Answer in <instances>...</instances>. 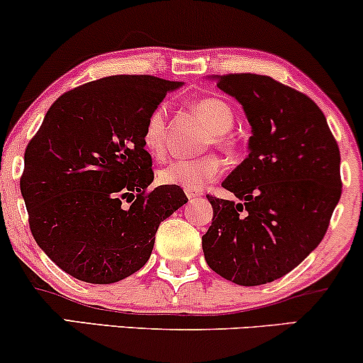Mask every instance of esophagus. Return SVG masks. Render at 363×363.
I'll use <instances>...</instances> for the list:
<instances>
[{
  "label": "esophagus",
  "instance_id": "1",
  "mask_svg": "<svg viewBox=\"0 0 363 363\" xmlns=\"http://www.w3.org/2000/svg\"><path fill=\"white\" fill-rule=\"evenodd\" d=\"M186 196H187V199H191V201H193V199H196V198H198V193H193V191H187V193H186Z\"/></svg>",
  "mask_w": 363,
  "mask_h": 363
}]
</instances>
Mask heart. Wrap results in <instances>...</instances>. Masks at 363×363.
I'll return each mask as SVG.
<instances>
[{"label": "heart", "instance_id": "1", "mask_svg": "<svg viewBox=\"0 0 363 363\" xmlns=\"http://www.w3.org/2000/svg\"><path fill=\"white\" fill-rule=\"evenodd\" d=\"M194 111L206 121L211 137L209 140L218 148L233 145L230 130L233 126L235 115L228 103L220 98H201L194 101ZM165 118L164 106H155L147 116L143 126V147L150 155L164 157L165 154ZM221 160L215 154H208L198 159H177L159 170V181L165 186H177L186 191H201L208 182L220 176Z\"/></svg>", "mask_w": 363, "mask_h": 363}]
</instances>
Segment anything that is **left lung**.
Returning <instances> with one entry per match:
<instances>
[{
	"label": "left lung",
	"mask_w": 363,
	"mask_h": 363,
	"mask_svg": "<svg viewBox=\"0 0 363 363\" xmlns=\"http://www.w3.org/2000/svg\"><path fill=\"white\" fill-rule=\"evenodd\" d=\"M242 104L248 155L223 181L237 201L206 196L213 223L204 259L238 286L286 276L320 245L342 196L338 143L306 94L259 74L215 76Z\"/></svg>",
	"instance_id": "left-lung-1"
}]
</instances>
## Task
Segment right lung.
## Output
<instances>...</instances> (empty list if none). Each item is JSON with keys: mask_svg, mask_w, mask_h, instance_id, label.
Returning <instances> with one entry per match:
<instances>
[{"mask_svg": "<svg viewBox=\"0 0 363 363\" xmlns=\"http://www.w3.org/2000/svg\"><path fill=\"white\" fill-rule=\"evenodd\" d=\"M182 82L110 76L52 104L25 150L20 179L35 242L69 276L113 284L147 264L160 221L187 203L154 181L147 116ZM126 200L130 204L125 207Z\"/></svg>", "mask_w": 363, "mask_h": 363, "instance_id": "obj_1", "label": "right lung"}]
</instances>
